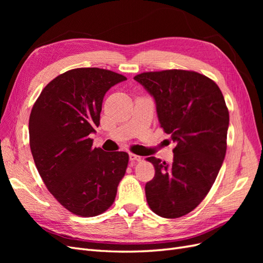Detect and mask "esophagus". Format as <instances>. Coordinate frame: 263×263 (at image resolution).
Masks as SVG:
<instances>
[{
    "label": "esophagus",
    "instance_id": "obj_1",
    "mask_svg": "<svg viewBox=\"0 0 263 263\" xmlns=\"http://www.w3.org/2000/svg\"><path fill=\"white\" fill-rule=\"evenodd\" d=\"M129 160L135 162V161H140L141 160V157L135 155V154H129Z\"/></svg>",
    "mask_w": 263,
    "mask_h": 263
}]
</instances>
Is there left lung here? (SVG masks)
Returning <instances> with one entry per match:
<instances>
[{"instance_id": "1", "label": "left lung", "mask_w": 263, "mask_h": 263, "mask_svg": "<svg viewBox=\"0 0 263 263\" xmlns=\"http://www.w3.org/2000/svg\"><path fill=\"white\" fill-rule=\"evenodd\" d=\"M153 95L159 123L177 142L173 162L156 157L145 186L149 208L164 218L192 212L208 195L225 159L229 113L212 79L195 71L163 70L134 78Z\"/></svg>"}]
</instances>
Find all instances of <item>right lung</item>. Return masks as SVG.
<instances>
[{"instance_id":"1","label":"right lung","mask_w":263,"mask_h":263,"mask_svg":"<svg viewBox=\"0 0 263 263\" xmlns=\"http://www.w3.org/2000/svg\"><path fill=\"white\" fill-rule=\"evenodd\" d=\"M126 77L100 68H78L45 86L29 116L36 168L63 208L78 216L104 213L115 201L129 156L93 147L105 93Z\"/></svg>"}]
</instances>
